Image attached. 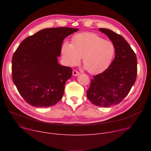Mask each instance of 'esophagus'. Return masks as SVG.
<instances>
[{
  "instance_id": "1",
  "label": "esophagus",
  "mask_w": 151,
  "mask_h": 151,
  "mask_svg": "<svg viewBox=\"0 0 151 151\" xmlns=\"http://www.w3.org/2000/svg\"><path fill=\"white\" fill-rule=\"evenodd\" d=\"M72 75H73V76H78V75H79V72H78V71L74 70L73 71V72H72Z\"/></svg>"
}]
</instances>
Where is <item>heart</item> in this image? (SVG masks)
<instances>
[{
	"label": "heart",
	"mask_w": 151,
	"mask_h": 151,
	"mask_svg": "<svg viewBox=\"0 0 151 151\" xmlns=\"http://www.w3.org/2000/svg\"><path fill=\"white\" fill-rule=\"evenodd\" d=\"M72 44L65 42L61 52L67 66H76L82 57L85 68L91 73L101 72L108 68L115 55V47L111 41L98 35L83 32L73 36Z\"/></svg>",
	"instance_id": "1"
}]
</instances>
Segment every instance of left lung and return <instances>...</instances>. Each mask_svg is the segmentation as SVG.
<instances>
[{
  "label": "left lung",
  "instance_id": "1",
  "mask_svg": "<svg viewBox=\"0 0 151 151\" xmlns=\"http://www.w3.org/2000/svg\"><path fill=\"white\" fill-rule=\"evenodd\" d=\"M99 30L114 44L115 57L108 68L93 76L87 97L96 106L109 107L119 104L131 90L136 79L137 57L122 36L109 29Z\"/></svg>",
  "mask_w": 151,
  "mask_h": 151
}]
</instances>
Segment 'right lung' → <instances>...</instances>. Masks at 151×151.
<instances>
[{
	"label": "right lung",
	"instance_id": "add662e5",
	"mask_svg": "<svg viewBox=\"0 0 151 151\" xmlns=\"http://www.w3.org/2000/svg\"><path fill=\"white\" fill-rule=\"evenodd\" d=\"M78 29H42L26 38L12 59V80L25 101L39 107L55 104L62 98L72 69L58 63L63 40Z\"/></svg>",
	"mask_w": 151,
	"mask_h": 151
}]
</instances>
